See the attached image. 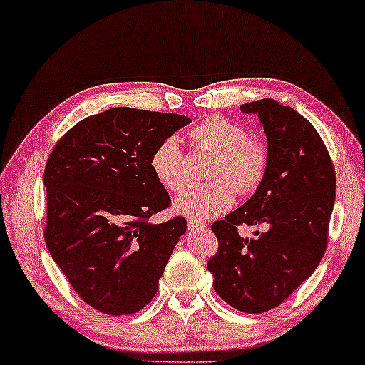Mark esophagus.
Returning a JSON list of instances; mask_svg holds the SVG:
<instances>
[{
  "label": "esophagus",
  "instance_id": "obj_1",
  "mask_svg": "<svg viewBox=\"0 0 365 365\" xmlns=\"http://www.w3.org/2000/svg\"><path fill=\"white\" fill-rule=\"evenodd\" d=\"M187 227H189V231H196V229L206 227V222H204V221H196V219H189Z\"/></svg>",
  "mask_w": 365,
  "mask_h": 365
}]
</instances>
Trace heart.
<instances>
[{
  "mask_svg": "<svg viewBox=\"0 0 365 365\" xmlns=\"http://www.w3.org/2000/svg\"><path fill=\"white\" fill-rule=\"evenodd\" d=\"M194 146L217 153L211 174L226 178L209 184H191L174 199V209L192 219H209L226 212L239 192H249L262 181L267 151L247 129L222 116H209L189 133ZM154 178L168 191H179L186 182V158L176 136H169L154 149L149 159Z\"/></svg>",
  "mask_w": 365,
  "mask_h": 365,
  "instance_id": "b5f03b06",
  "label": "heart"
}]
</instances>
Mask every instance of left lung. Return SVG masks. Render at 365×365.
Segmentation results:
<instances>
[{
	"label": "left lung",
	"mask_w": 365,
	"mask_h": 365,
	"mask_svg": "<svg viewBox=\"0 0 365 365\" xmlns=\"http://www.w3.org/2000/svg\"><path fill=\"white\" fill-rule=\"evenodd\" d=\"M267 138V166L256 192L212 224L219 241L207 269L214 291L241 312L261 314L311 277L326 252L336 202V173L321 136L296 109L276 99L242 104ZM239 223L261 225L249 240Z\"/></svg>",
	"instance_id": "left-lung-1"
}]
</instances>
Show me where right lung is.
<instances>
[{
    "label": "right lung",
    "instance_id": "obj_1",
    "mask_svg": "<svg viewBox=\"0 0 365 365\" xmlns=\"http://www.w3.org/2000/svg\"><path fill=\"white\" fill-rule=\"evenodd\" d=\"M189 123L181 114L113 108L79 121L49 154L48 251L78 296L98 311L138 312L158 292L187 222H149L171 206L149 159Z\"/></svg>",
    "mask_w": 365,
    "mask_h": 365
}]
</instances>
